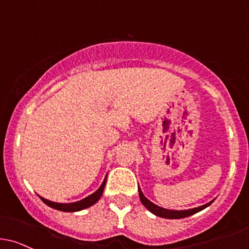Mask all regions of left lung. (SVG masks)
Returning <instances> with one entry per match:
<instances>
[{
	"label": "left lung",
	"mask_w": 249,
	"mask_h": 249,
	"mask_svg": "<svg viewBox=\"0 0 249 249\" xmlns=\"http://www.w3.org/2000/svg\"><path fill=\"white\" fill-rule=\"evenodd\" d=\"M138 192H140V199L142 201L143 205L148 209L150 213H153L156 216L162 217V218H169V219H179V218H184V217H188V216H192V214L199 213V211L204 210L205 208H208L213 200H211L210 203L205 204V205H201L198 206V208H193V209H188V210H169V209H163L161 206L156 205L154 204L153 201H150L148 198L143 195V192L141 191V188L138 187Z\"/></svg>",
	"instance_id": "1"
}]
</instances>
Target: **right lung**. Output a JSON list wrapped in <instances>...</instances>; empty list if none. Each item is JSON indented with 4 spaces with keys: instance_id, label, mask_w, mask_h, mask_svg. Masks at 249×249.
<instances>
[{
    "instance_id": "right-lung-1",
    "label": "right lung",
    "mask_w": 249,
    "mask_h": 249,
    "mask_svg": "<svg viewBox=\"0 0 249 249\" xmlns=\"http://www.w3.org/2000/svg\"><path fill=\"white\" fill-rule=\"evenodd\" d=\"M106 178H105V180L103 181V184H101V186L99 187L95 192L91 193V195L88 196V197H86L85 199L75 201V203H54V201L48 200L43 197H40V198H41V200L46 204V205L50 206V208L56 209V210H59V211H64V213H76V211H81V210H83V209L89 208V206L94 205L96 201L100 199V197L103 196L105 185H106Z\"/></svg>"
}]
</instances>
